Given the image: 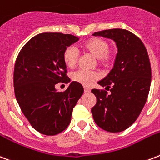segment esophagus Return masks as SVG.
I'll return each mask as SVG.
<instances>
[{
	"instance_id": "obj_1",
	"label": "esophagus",
	"mask_w": 160,
	"mask_h": 160,
	"mask_svg": "<svg viewBox=\"0 0 160 160\" xmlns=\"http://www.w3.org/2000/svg\"><path fill=\"white\" fill-rule=\"evenodd\" d=\"M84 91H85V93H89V92H91V89L89 88V87L85 86V87H84Z\"/></svg>"
}]
</instances>
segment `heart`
<instances>
[{"label":"heart","instance_id":"b5f03b06","mask_svg":"<svg viewBox=\"0 0 160 160\" xmlns=\"http://www.w3.org/2000/svg\"><path fill=\"white\" fill-rule=\"evenodd\" d=\"M109 44L107 40L102 38H91L80 44V48L84 52L89 53L97 58L100 64L104 66L109 65L114 59V53L110 50ZM64 64L69 68H74L79 59V55L73 47H68L63 53ZM100 78L99 74L96 72L78 70L72 75V79L81 85H89Z\"/></svg>","mask_w":160,"mask_h":160}]
</instances>
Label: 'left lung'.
<instances>
[{"mask_svg": "<svg viewBox=\"0 0 160 160\" xmlns=\"http://www.w3.org/2000/svg\"><path fill=\"white\" fill-rule=\"evenodd\" d=\"M93 36L112 39L118 48L113 69L98 84L106 91L93 89L96 104L91 113L101 128L119 132L128 128L144 107L151 85L148 52L139 38L125 29L96 32ZM111 89H110L109 88Z\"/></svg>", "mask_w": 160, "mask_h": 160, "instance_id": "left-lung-1", "label": "left lung"}]
</instances>
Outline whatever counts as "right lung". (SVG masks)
I'll return each instance as SVG.
<instances>
[{
    "label": "right lung",
    "mask_w": 160,
    "mask_h": 160,
    "mask_svg": "<svg viewBox=\"0 0 160 160\" xmlns=\"http://www.w3.org/2000/svg\"><path fill=\"white\" fill-rule=\"evenodd\" d=\"M79 38L60 32L33 37L21 49L16 60L13 83L16 99L32 127L53 136L66 129L72 112L84 93L81 84L72 81L64 91L55 85L70 81L63 53Z\"/></svg>",
    "instance_id": "obj_1"
}]
</instances>
